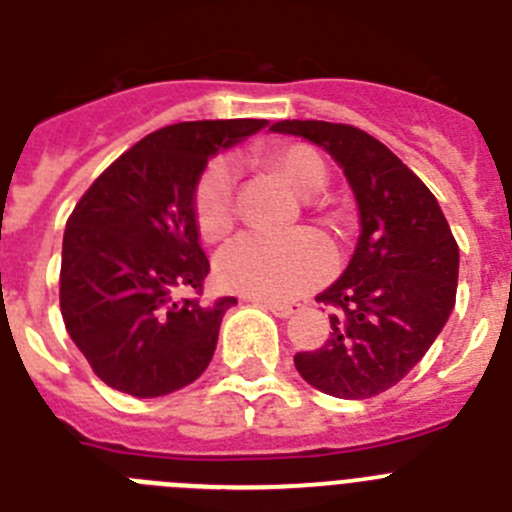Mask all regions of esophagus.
I'll list each match as a JSON object with an SVG mask.
<instances>
[{
    "instance_id": "1",
    "label": "esophagus",
    "mask_w": 512,
    "mask_h": 512,
    "mask_svg": "<svg viewBox=\"0 0 512 512\" xmlns=\"http://www.w3.org/2000/svg\"><path fill=\"white\" fill-rule=\"evenodd\" d=\"M253 305L264 307L269 310L271 315H277V318H289L292 312H295V305H287V302H271V300H261V297H251Z\"/></svg>"
}]
</instances>
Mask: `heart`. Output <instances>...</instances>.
Segmentation results:
<instances>
[{"label":"heart","instance_id":"obj_1","mask_svg":"<svg viewBox=\"0 0 512 512\" xmlns=\"http://www.w3.org/2000/svg\"><path fill=\"white\" fill-rule=\"evenodd\" d=\"M274 164L284 182L302 197L320 192L325 184L323 158L312 148L289 146L274 153ZM235 169L228 158H215L202 174L194 194L197 225L205 238H220L233 223ZM333 269V248L323 235L300 230L289 235H269L251 230L217 256V279L230 292L261 300H292L318 287Z\"/></svg>","mask_w":512,"mask_h":512}]
</instances>
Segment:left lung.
<instances>
[{"mask_svg":"<svg viewBox=\"0 0 512 512\" xmlns=\"http://www.w3.org/2000/svg\"><path fill=\"white\" fill-rule=\"evenodd\" d=\"M271 133L323 148L359 207V241L318 302L333 307L325 346L295 356L300 377L341 400L390 390L425 356L449 320L459 246L438 200L390 148L351 125L282 120Z\"/></svg>","mask_w":512,"mask_h":512,"instance_id":"8db88e82","label":"left lung"}]
</instances>
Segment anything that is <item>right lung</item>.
Masks as SVG:
<instances>
[{"label": "right lung", "instance_id": "obj_1", "mask_svg": "<svg viewBox=\"0 0 512 512\" xmlns=\"http://www.w3.org/2000/svg\"><path fill=\"white\" fill-rule=\"evenodd\" d=\"M266 120L176 122L138 140L71 212L61 253V315L71 341L112 390L161 397L200 377L235 297L202 307L176 300L202 289L194 194L215 153Z\"/></svg>", "mask_w": 512, "mask_h": 512}]
</instances>
